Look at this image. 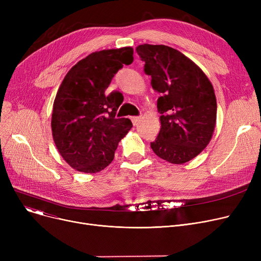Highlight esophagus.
<instances>
[{
  "instance_id": "34e87169",
  "label": "esophagus",
  "mask_w": 261,
  "mask_h": 261,
  "mask_svg": "<svg viewBox=\"0 0 261 261\" xmlns=\"http://www.w3.org/2000/svg\"><path fill=\"white\" fill-rule=\"evenodd\" d=\"M131 120L133 122V125L135 126V125H138L139 121L142 120V116H133V117H131Z\"/></svg>"
}]
</instances>
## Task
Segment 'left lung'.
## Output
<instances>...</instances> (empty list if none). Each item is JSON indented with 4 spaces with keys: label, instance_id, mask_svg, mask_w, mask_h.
Listing matches in <instances>:
<instances>
[{
    "label": "left lung",
    "instance_id": "obj_1",
    "mask_svg": "<svg viewBox=\"0 0 261 261\" xmlns=\"http://www.w3.org/2000/svg\"><path fill=\"white\" fill-rule=\"evenodd\" d=\"M136 53L160 93L161 130L153 152L172 164H184L208 145L216 126L217 101L212 82L181 51L166 45L142 44Z\"/></svg>",
    "mask_w": 261,
    "mask_h": 261
}]
</instances>
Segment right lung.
Here are the masks:
<instances>
[{"label": "right lung", "instance_id": "add662e5", "mask_svg": "<svg viewBox=\"0 0 261 261\" xmlns=\"http://www.w3.org/2000/svg\"><path fill=\"white\" fill-rule=\"evenodd\" d=\"M132 61V47L95 51L77 62L61 82L53 106V139L63 160L77 171L105 169L132 128L129 118H115L121 94H105L119 68Z\"/></svg>", "mask_w": 261, "mask_h": 261}]
</instances>
